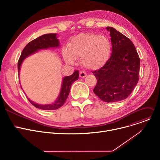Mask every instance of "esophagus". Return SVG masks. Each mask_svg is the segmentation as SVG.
I'll list each match as a JSON object with an SVG mask.
<instances>
[{
    "mask_svg": "<svg viewBox=\"0 0 160 160\" xmlns=\"http://www.w3.org/2000/svg\"><path fill=\"white\" fill-rule=\"evenodd\" d=\"M87 76V74L85 72H83V71H81L80 72V78H85Z\"/></svg>",
    "mask_w": 160,
    "mask_h": 160,
    "instance_id": "34e87169",
    "label": "esophagus"
}]
</instances>
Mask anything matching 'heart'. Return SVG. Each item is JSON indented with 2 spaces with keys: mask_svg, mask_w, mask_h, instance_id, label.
Wrapping results in <instances>:
<instances>
[{
  "mask_svg": "<svg viewBox=\"0 0 160 160\" xmlns=\"http://www.w3.org/2000/svg\"><path fill=\"white\" fill-rule=\"evenodd\" d=\"M112 45L105 36L95 33H80L70 39L67 49L63 50V57L69 64H73L80 58L85 68L97 70L102 68L109 59Z\"/></svg>",
  "mask_w": 160,
  "mask_h": 160,
  "instance_id": "b5f03b06",
  "label": "heart"
}]
</instances>
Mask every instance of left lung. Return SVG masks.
<instances>
[{
	"mask_svg": "<svg viewBox=\"0 0 160 160\" xmlns=\"http://www.w3.org/2000/svg\"><path fill=\"white\" fill-rule=\"evenodd\" d=\"M110 32L112 53L107 63L93 71L97 83L93 89L96 95L106 102L126 99L139 80L140 60L131 40L112 27Z\"/></svg>",
	"mask_w": 160,
	"mask_h": 160,
	"instance_id": "1",
	"label": "left lung"
}]
</instances>
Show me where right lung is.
<instances>
[{
    "instance_id": "1",
    "label": "right lung",
    "mask_w": 160,
    "mask_h": 160,
    "mask_svg": "<svg viewBox=\"0 0 160 160\" xmlns=\"http://www.w3.org/2000/svg\"><path fill=\"white\" fill-rule=\"evenodd\" d=\"M60 47V41L57 33H49L43 35L38 38L31 41L24 48L18 62V71L20 74V68L24 60L28 57L35 54L42 49L49 48H58ZM79 77L78 71H75L72 74L62 78V86L57 98L49 104H39L31 100L28 98L30 103L35 108L43 110H55L60 108L65 103L70 92L72 83L77 80ZM21 87V85H20Z\"/></svg>"
}]
</instances>
